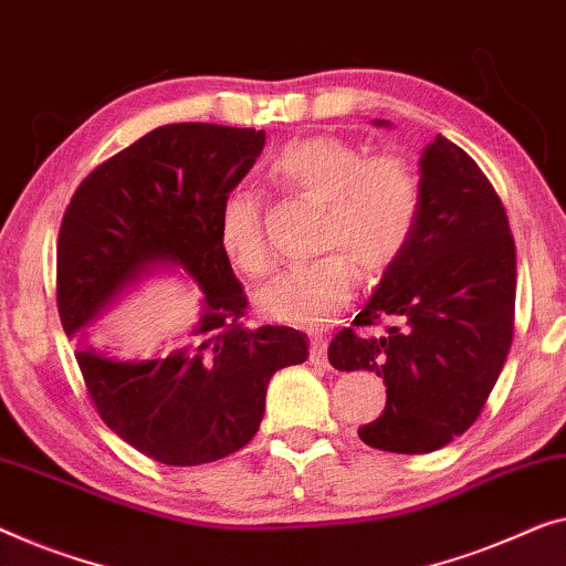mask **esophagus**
Listing matches in <instances>:
<instances>
[{
  "label": "esophagus",
  "instance_id": "1",
  "mask_svg": "<svg viewBox=\"0 0 566 566\" xmlns=\"http://www.w3.org/2000/svg\"><path fill=\"white\" fill-rule=\"evenodd\" d=\"M308 359H311V365L329 367V357H326V339L322 337V334H311Z\"/></svg>",
  "mask_w": 566,
  "mask_h": 566
}]
</instances>
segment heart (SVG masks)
Returning <instances> with one entry per match:
<instances>
[{
  "mask_svg": "<svg viewBox=\"0 0 566 566\" xmlns=\"http://www.w3.org/2000/svg\"><path fill=\"white\" fill-rule=\"evenodd\" d=\"M277 188L324 201L311 263L275 275L258 293V306L275 322L322 326L349 306L357 265L380 277L398 263L419 227L423 188L403 155L367 158L363 147L339 137H306L281 147L268 163ZM217 237L224 255L248 275H263L270 252L263 229V199L234 188L219 207Z\"/></svg>",
  "mask_w": 566,
  "mask_h": 566,
  "instance_id": "b5f03b06",
  "label": "heart"
}]
</instances>
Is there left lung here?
Instances as JSON below:
<instances>
[{
    "instance_id": "obj_1",
    "label": "left lung",
    "mask_w": 566,
    "mask_h": 566,
    "mask_svg": "<svg viewBox=\"0 0 566 566\" xmlns=\"http://www.w3.org/2000/svg\"><path fill=\"white\" fill-rule=\"evenodd\" d=\"M421 188L411 244L329 344L337 370L385 380L382 413L359 439L398 454L437 452L478 421L515 324V242L493 184L437 135L423 150ZM373 325L386 326L382 338Z\"/></svg>"
}]
</instances>
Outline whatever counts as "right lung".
<instances>
[{
    "mask_svg": "<svg viewBox=\"0 0 566 566\" xmlns=\"http://www.w3.org/2000/svg\"><path fill=\"white\" fill-rule=\"evenodd\" d=\"M263 145V129L158 127L96 166L65 207L55 301L69 337L153 265H181L203 291L201 322L168 357L76 352L102 421L160 464H207L242 449L263 421L273 373L308 357L306 334L244 324L248 296L217 237L224 196Z\"/></svg>",
    "mask_w": 566,
    "mask_h": 566,
    "instance_id": "obj_1",
    "label": "right lung"
}]
</instances>
